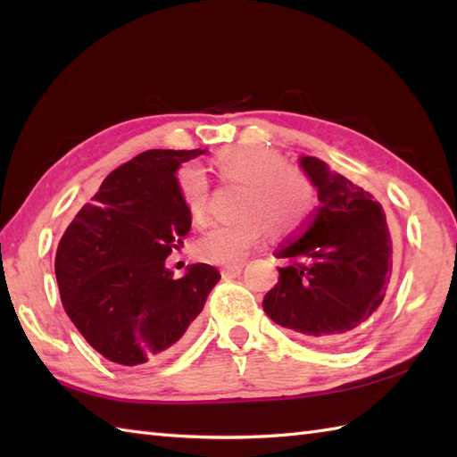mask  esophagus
I'll use <instances>...</instances> for the list:
<instances>
[{"instance_id": "obj_1", "label": "esophagus", "mask_w": 457, "mask_h": 457, "mask_svg": "<svg viewBox=\"0 0 457 457\" xmlns=\"http://www.w3.org/2000/svg\"><path fill=\"white\" fill-rule=\"evenodd\" d=\"M241 270H244V265H229V267H223L221 269V277L223 278H234L239 277Z\"/></svg>"}]
</instances>
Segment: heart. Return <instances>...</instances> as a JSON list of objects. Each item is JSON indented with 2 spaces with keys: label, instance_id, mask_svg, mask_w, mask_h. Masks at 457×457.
I'll return each instance as SVG.
<instances>
[{
  "label": "heart",
  "instance_id": "b5f03b06",
  "mask_svg": "<svg viewBox=\"0 0 457 457\" xmlns=\"http://www.w3.org/2000/svg\"><path fill=\"white\" fill-rule=\"evenodd\" d=\"M216 169L226 180L241 182L239 220L218 223L196 239L198 259L213 265H237L265 236H288L304 226L316 204L314 184L303 170L287 167L278 151L263 145H236L216 154ZM179 190L194 220L208 213L210 184L196 164L179 172Z\"/></svg>",
  "mask_w": 457,
  "mask_h": 457
}]
</instances>
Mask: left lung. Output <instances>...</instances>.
Wrapping results in <instances>:
<instances>
[{
    "label": "left lung",
    "instance_id": "left-lung-1",
    "mask_svg": "<svg viewBox=\"0 0 457 457\" xmlns=\"http://www.w3.org/2000/svg\"><path fill=\"white\" fill-rule=\"evenodd\" d=\"M320 206L295 239L275 255L278 283L263 298L275 324L306 339L345 336L381 306L393 270V241L383 208L363 188L329 170L324 161L300 157Z\"/></svg>",
    "mask_w": 457,
    "mask_h": 457
}]
</instances>
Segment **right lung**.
Instances as JSON below:
<instances>
[{"label": "right lung", "mask_w": 457, "mask_h": 457, "mask_svg": "<svg viewBox=\"0 0 457 457\" xmlns=\"http://www.w3.org/2000/svg\"><path fill=\"white\" fill-rule=\"evenodd\" d=\"M206 149L145 151L108 174L58 241L54 275L68 318L96 352L120 365L167 357L196 332L220 270L164 265L192 216L177 170Z\"/></svg>", "instance_id": "1"}]
</instances>
